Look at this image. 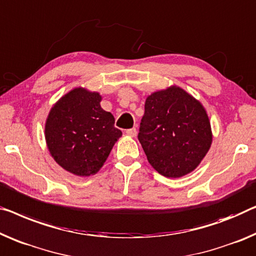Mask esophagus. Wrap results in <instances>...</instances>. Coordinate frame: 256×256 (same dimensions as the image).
Instances as JSON below:
<instances>
[{
  "instance_id": "1",
  "label": "esophagus",
  "mask_w": 256,
  "mask_h": 256,
  "mask_svg": "<svg viewBox=\"0 0 256 256\" xmlns=\"http://www.w3.org/2000/svg\"><path fill=\"white\" fill-rule=\"evenodd\" d=\"M125 133H126V134L130 136H136V128H128V130H126V131H125Z\"/></svg>"
}]
</instances>
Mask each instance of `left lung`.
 I'll use <instances>...</instances> for the list:
<instances>
[{"label":"left lung","mask_w":256,"mask_h":256,"mask_svg":"<svg viewBox=\"0 0 256 256\" xmlns=\"http://www.w3.org/2000/svg\"><path fill=\"white\" fill-rule=\"evenodd\" d=\"M138 139L150 166L169 178L190 174L212 144L207 112L199 101L179 87L147 98Z\"/></svg>","instance_id":"obj_1"}]
</instances>
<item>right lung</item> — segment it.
<instances>
[{"mask_svg": "<svg viewBox=\"0 0 256 256\" xmlns=\"http://www.w3.org/2000/svg\"><path fill=\"white\" fill-rule=\"evenodd\" d=\"M100 102L98 93L74 88L52 106L47 118L49 152L63 169L77 176L96 174L122 136L115 118Z\"/></svg>", "mask_w": 256, "mask_h": 256, "instance_id": "1", "label": "right lung"}]
</instances>
